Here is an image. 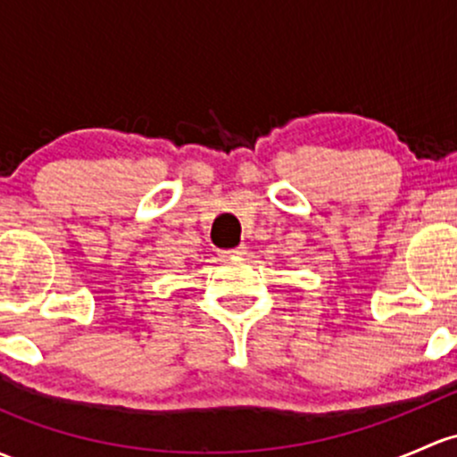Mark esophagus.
I'll list each match as a JSON object with an SVG mask.
<instances>
[{"label": "esophagus", "instance_id": "esophagus-1", "mask_svg": "<svg viewBox=\"0 0 457 457\" xmlns=\"http://www.w3.org/2000/svg\"><path fill=\"white\" fill-rule=\"evenodd\" d=\"M245 253H247V247H245V245H238V247H234V249H223V252H220V256L234 258V256H245Z\"/></svg>", "mask_w": 457, "mask_h": 457}]
</instances>
